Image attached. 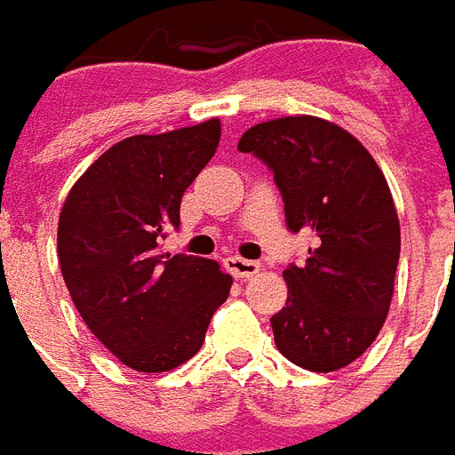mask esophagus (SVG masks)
<instances>
[{
  "mask_svg": "<svg viewBox=\"0 0 455 455\" xmlns=\"http://www.w3.org/2000/svg\"><path fill=\"white\" fill-rule=\"evenodd\" d=\"M225 268L235 275V278H254L256 273L261 271V266L256 264V261H249V259H242V256H228L225 259Z\"/></svg>",
  "mask_w": 455,
  "mask_h": 455,
  "instance_id": "1",
  "label": "esophagus"
}]
</instances>
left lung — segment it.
<instances>
[{"label": "left lung", "mask_w": 455, "mask_h": 455, "mask_svg": "<svg viewBox=\"0 0 455 455\" xmlns=\"http://www.w3.org/2000/svg\"><path fill=\"white\" fill-rule=\"evenodd\" d=\"M237 148L273 170L290 230L314 237L305 264L283 271L275 345L302 370H343L377 340L394 297L401 223L384 172L350 132L312 115L261 122Z\"/></svg>", "instance_id": "left-lung-1"}]
</instances>
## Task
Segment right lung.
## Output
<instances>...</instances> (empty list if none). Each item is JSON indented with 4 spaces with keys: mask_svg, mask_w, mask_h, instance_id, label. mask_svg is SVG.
Listing matches in <instances>:
<instances>
[{
    "mask_svg": "<svg viewBox=\"0 0 455 455\" xmlns=\"http://www.w3.org/2000/svg\"><path fill=\"white\" fill-rule=\"evenodd\" d=\"M220 143V119L115 143L64 201L57 256L81 319L122 364L170 371L199 353L232 278L213 259L163 254L180 204Z\"/></svg>",
    "mask_w": 455,
    "mask_h": 455,
    "instance_id": "obj_1",
    "label": "right lung"
}]
</instances>
